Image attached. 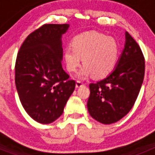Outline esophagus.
I'll use <instances>...</instances> for the list:
<instances>
[{
  "mask_svg": "<svg viewBox=\"0 0 155 155\" xmlns=\"http://www.w3.org/2000/svg\"><path fill=\"white\" fill-rule=\"evenodd\" d=\"M84 82L81 81H76V87H80L84 85Z\"/></svg>",
  "mask_w": 155,
  "mask_h": 155,
  "instance_id": "obj_1",
  "label": "esophagus"
}]
</instances>
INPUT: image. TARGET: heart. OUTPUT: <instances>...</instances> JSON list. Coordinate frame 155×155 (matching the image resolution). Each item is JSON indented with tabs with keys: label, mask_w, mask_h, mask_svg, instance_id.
Segmentation results:
<instances>
[{
	"label": "heart",
	"mask_w": 155,
	"mask_h": 155,
	"mask_svg": "<svg viewBox=\"0 0 155 155\" xmlns=\"http://www.w3.org/2000/svg\"><path fill=\"white\" fill-rule=\"evenodd\" d=\"M120 55L118 42L105 34L91 31L77 35L72 41V47L64 50L67 69L74 73L81 64L84 67L81 77L92 74L95 78H102L113 71Z\"/></svg>",
	"instance_id": "b5f03b06"
}]
</instances>
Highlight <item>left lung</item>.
Returning a JSON list of instances; mask_svg holds the SVG:
<instances>
[{
  "instance_id": "8db88e82",
  "label": "left lung",
  "mask_w": 155,
  "mask_h": 155,
  "mask_svg": "<svg viewBox=\"0 0 155 155\" xmlns=\"http://www.w3.org/2000/svg\"><path fill=\"white\" fill-rule=\"evenodd\" d=\"M145 61L137 42L126 32V44L113 72L105 78L89 84L87 110L103 124H114L130 111L144 78Z\"/></svg>"
}]
</instances>
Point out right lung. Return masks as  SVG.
<instances>
[{
  "label": "right lung",
  "instance_id": "1",
  "mask_svg": "<svg viewBox=\"0 0 155 155\" xmlns=\"http://www.w3.org/2000/svg\"><path fill=\"white\" fill-rule=\"evenodd\" d=\"M68 24H45L25 39L18 53L15 85L25 110L39 124L62 115L75 88V81L62 68L61 35Z\"/></svg>",
  "mask_w": 155,
  "mask_h": 155
}]
</instances>
